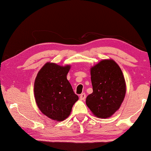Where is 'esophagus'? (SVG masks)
Masks as SVG:
<instances>
[{"instance_id":"esophagus-1","label":"esophagus","mask_w":151,"mask_h":151,"mask_svg":"<svg viewBox=\"0 0 151 151\" xmlns=\"http://www.w3.org/2000/svg\"><path fill=\"white\" fill-rule=\"evenodd\" d=\"M85 98H86V94L85 93H82V94H80V99L81 100H85Z\"/></svg>"}]
</instances>
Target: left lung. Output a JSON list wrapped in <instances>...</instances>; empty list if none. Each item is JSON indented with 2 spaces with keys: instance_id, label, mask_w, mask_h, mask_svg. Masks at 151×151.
Masks as SVG:
<instances>
[{
  "instance_id": "1",
  "label": "left lung",
  "mask_w": 151,
  "mask_h": 151,
  "mask_svg": "<svg viewBox=\"0 0 151 151\" xmlns=\"http://www.w3.org/2000/svg\"><path fill=\"white\" fill-rule=\"evenodd\" d=\"M93 93L86 104L95 116L108 118L120 107L124 99L126 82L119 65L112 59H105L91 68Z\"/></svg>"
}]
</instances>
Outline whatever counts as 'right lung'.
Segmentation results:
<instances>
[{
    "label": "right lung",
    "instance_id": "1",
    "mask_svg": "<svg viewBox=\"0 0 151 151\" xmlns=\"http://www.w3.org/2000/svg\"><path fill=\"white\" fill-rule=\"evenodd\" d=\"M71 65L60 66L47 63L37 74L34 82V97L43 114L53 120L61 122L69 116L78 100L67 75Z\"/></svg>",
    "mask_w": 151,
    "mask_h": 151
}]
</instances>
